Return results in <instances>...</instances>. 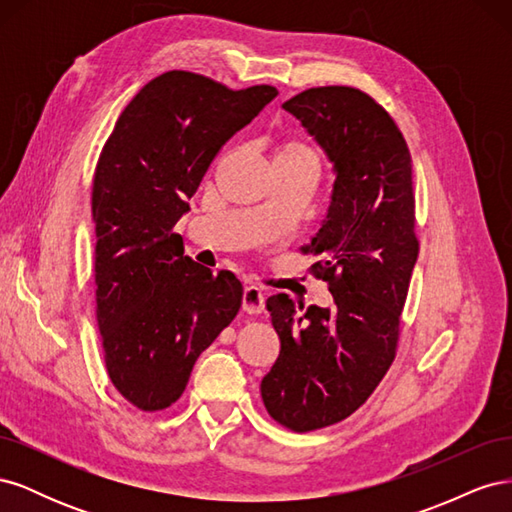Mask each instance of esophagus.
<instances>
[{"instance_id":"esophagus-1","label":"esophagus","mask_w":512,"mask_h":512,"mask_svg":"<svg viewBox=\"0 0 512 512\" xmlns=\"http://www.w3.org/2000/svg\"><path fill=\"white\" fill-rule=\"evenodd\" d=\"M262 309H265V294L258 286H247L243 290V312L262 314Z\"/></svg>"}]
</instances>
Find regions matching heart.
I'll return each instance as SVG.
<instances>
[{"instance_id": "obj_1", "label": "heart", "mask_w": 512, "mask_h": 512, "mask_svg": "<svg viewBox=\"0 0 512 512\" xmlns=\"http://www.w3.org/2000/svg\"><path fill=\"white\" fill-rule=\"evenodd\" d=\"M277 156H294V158H309V160H316V153L312 147H307L301 141H288L284 143L280 149H277Z\"/></svg>"}]
</instances>
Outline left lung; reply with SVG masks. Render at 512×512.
<instances>
[{
  "label": "left lung",
  "instance_id": "obj_1",
  "mask_svg": "<svg viewBox=\"0 0 512 512\" xmlns=\"http://www.w3.org/2000/svg\"><path fill=\"white\" fill-rule=\"evenodd\" d=\"M333 164L327 218L301 252L329 284L333 307L267 299L282 350L260 382L273 421L314 431L359 410L389 371L412 269V158L393 117L354 87H312L282 104Z\"/></svg>",
  "mask_w": 512,
  "mask_h": 512
}]
</instances>
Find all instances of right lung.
<instances>
[{
	"label": "right lung",
	"instance_id": "obj_1",
	"mask_svg": "<svg viewBox=\"0 0 512 512\" xmlns=\"http://www.w3.org/2000/svg\"><path fill=\"white\" fill-rule=\"evenodd\" d=\"M277 96L170 70L123 108L96 164V318L115 389L143 412L183 395L200 352L239 314L230 271L183 256L173 232L232 134Z\"/></svg>",
	"mask_w": 512,
	"mask_h": 512
}]
</instances>
